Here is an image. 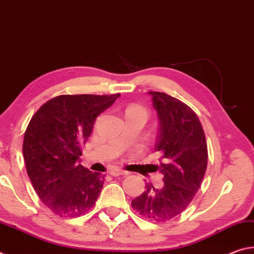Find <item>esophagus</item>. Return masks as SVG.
Listing matches in <instances>:
<instances>
[{
    "label": "esophagus",
    "instance_id": "1",
    "mask_svg": "<svg viewBox=\"0 0 254 254\" xmlns=\"http://www.w3.org/2000/svg\"><path fill=\"white\" fill-rule=\"evenodd\" d=\"M110 175L113 176V177H118V176H121V175H127V173L126 170H122L120 168H113L110 171Z\"/></svg>",
    "mask_w": 254,
    "mask_h": 254
}]
</instances>
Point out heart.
I'll list each match as a JSON object with an SVG mask.
<instances>
[{
  "instance_id": "heart-1",
  "label": "heart",
  "mask_w": 254,
  "mask_h": 254,
  "mask_svg": "<svg viewBox=\"0 0 254 254\" xmlns=\"http://www.w3.org/2000/svg\"><path fill=\"white\" fill-rule=\"evenodd\" d=\"M132 111H141V112H144V113H145V110L143 109V107L136 106V105L130 106V107H127V112H132ZM145 114H147V113H145Z\"/></svg>"
}]
</instances>
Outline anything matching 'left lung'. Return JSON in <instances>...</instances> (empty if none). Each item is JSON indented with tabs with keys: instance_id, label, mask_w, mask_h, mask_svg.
I'll return each instance as SVG.
<instances>
[{
	"instance_id": "1",
	"label": "left lung",
	"mask_w": 254,
	"mask_h": 254,
	"mask_svg": "<svg viewBox=\"0 0 254 254\" xmlns=\"http://www.w3.org/2000/svg\"><path fill=\"white\" fill-rule=\"evenodd\" d=\"M159 121L156 151L163 162L157 169L163 186L147 184L145 190L132 200V207L145 220L169 221L190 204L207 168V144L198 117L190 107L166 93L148 92Z\"/></svg>"
}]
</instances>
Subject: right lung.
<instances>
[{"instance_id": "add662e5", "label": "right lung", "mask_w": 254, "mask_h": 254, "mask_svg": "<svg viewBox=\"0 0 254 254\" xmlns=\"http://www.w3.org/2000/svg\"><path fill=\"white\" fill-rule=\"evenodd\" d=\"M120 97L60 95L45 103L24 133L27 173L40 200L60 217H78L91 209L104 176L80 165L81 147L94 122Z\"/></svg>"}]
</instances>
